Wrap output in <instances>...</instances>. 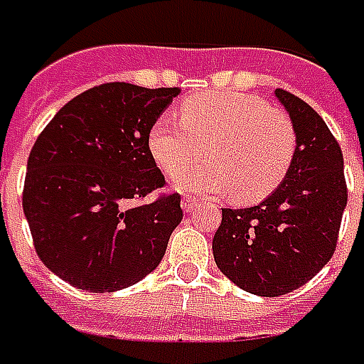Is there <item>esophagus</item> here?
<instances>
[{"label":"esophagus","instance_id":"1","mask_svg":"<svg viewBox=\"0 0 364 364\" xmlns=\"http://www.w3.org/2000/svg\"><path fill=\"white\" fill-rule=\"evenodd\" d=\"M199 205V201L197 199H193V197H183V203H181V207H183V211H187V213H191L193 209Z\"/></svg>","mask_w":364,"mask_h":364}]
</instances>
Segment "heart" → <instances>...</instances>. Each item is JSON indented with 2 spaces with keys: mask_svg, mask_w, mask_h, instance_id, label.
Instances as JSON below:
<instances>
[{
  "mask_svg": "<svg viewBox=\"0 0 364 364\" xmlns=\"http://www.w3.org/2000/svg\"><path fill=\"white\" fill-rule=\"evenodd\" d=\"M179 119L159 117L147 147L167 177H179L205 157L211 163L179 179L183 189L229 195L251 205L285 181L295 161L296 131L283 109L259 95L207 91L183 99Z\"/></svg>",
  "mask_w": 364,
  "mask_h": 364,
  "instance_id": "b5f03b06",
  "label": "heart"
}]
</instances>
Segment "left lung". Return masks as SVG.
Masks as SVG:
<instances>
[{
    "label": "left lung",
    "instance_id": "8db88e82",
    "mask_svg": "<svg viewBox=\"0 0 364 364\" xmlns=\"http://www.w3.org/2000/svg\"><path fill=\"white\" fill-rule=\"evenodd\" d=\"M275 95L295 125V161L263 203L223 209L213 237L221 273L259 296L287 295L327 265L348 195L343 151L327 123L285 89H275Z\"/></svg>",
    "mask_w": 364,
    "mask_h": 364
}]
</instances>
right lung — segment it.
<instances>
[{"label": "right lung", "mask_w": 364, "mask_h": 364, "mask_svg": "<svg viewBox=\"0 0 364 364\" xmlns=\"http://www.w3.org/2000/svg\"><path fill=\"white\" fill-rule=\"evenodd\" d=\"M181 93L103 83L65 103L31 147L23 213L43 265L69 285L113 293L161 263L181 223V195L147 147L151 125Z\"/></svg>", "instance_id": "1"}]
</instances>
